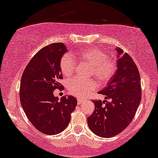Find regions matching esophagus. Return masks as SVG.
Listing matches in <instances>:
<instances>
[{
	"label": "esophagus",
	"mask_w": 158,
	"mask_h": 158,
	"mask_svg": "<svg viewBox=\"0 0 158 158\" xmlns=\"http://www.w3.org/2000/svg\"><path fill=\"white\" fill-rule=\"evenodd\" d=\"M77 104H78V105H81V103L83 102V100H83V99L80 98V97H78V98H77Z\"/></svg>",
	"instance_id": "1"
}]
</instances>
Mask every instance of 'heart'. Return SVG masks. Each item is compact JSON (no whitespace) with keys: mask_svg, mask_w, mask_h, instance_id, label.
Listing matches in <instances>:
<instances>
[{"mask_svg":"<svg viewBox=\"0 0 158 158\" xmlns=\"http://www.w3.org/2000/svg\"><path fill=\"white\" fill-rule=\"evenodd\" d=\"M77 58L91 66L89 76L95 77L99 82L107 83L114 77L117 69L116 62L108 58L106 52L97 48H89L82 50L77 54ZM60 69L66 77H71L76 69V61L69 53H65L60 60ZM98 87V83L94 80L83 81L74 78L68 83V90L70 94L80 97H85Z\"/></svg>","mask_w":158,"mask_h":158,"instance_id":"obj_1","label":"heart"}]
</instances>
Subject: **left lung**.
Segmentation results:
<instances>
[{"label":"left lung","instance_id":"1","mask_svg":"<svg viewBox=\"0 0 158 158\" xmlns=\"http://www.w3.org/2000/svg\"><path fill=\"white\" fill-rule=\"evenodd\" d=\"M117 69L113 78L99 94L105 101L93 100L95 108L87 118L89 129L97 135L111 138L122 133L135 116L141 100V85L137 66L131 56L119 48Z\"/></svg>","mask_w":158,"mask_h":158}]
</instances>
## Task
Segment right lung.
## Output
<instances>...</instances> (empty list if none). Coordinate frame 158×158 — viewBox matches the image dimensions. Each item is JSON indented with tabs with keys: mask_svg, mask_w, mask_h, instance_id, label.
Segmentation results:
<instances>
[{
	"mask_svg": "<svg viewBox=\"0 0 158 158\" xmlns=\"http://www.w3.org/2000/svg\"><path fill=\"white\" fill-rule=\"evenodd\" d=\"M67 48L63 43L48 44L35 54L23 72L19 87L21 106L27 118L41 133L56 135L68 126L77 99L64 96L58 100L56 89L63 90L60 60Z\"/></svg>",
	"mask_w": 158,
	"mask_h": 158,
	"instance_id": "obj_1",
	"label": "right lung"
}]
</instances>
